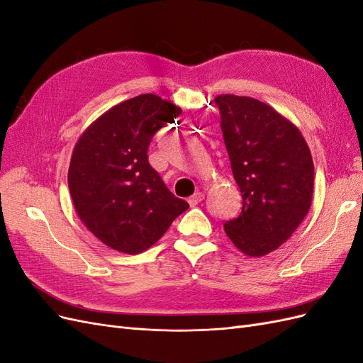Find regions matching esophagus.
<instances>
[{
	"label": "esophagus",
	"mask_w": 363,
	"mask_h": 363,
	"mask_svg": "<svg viewBox=\"0 0 363 363\" xmlns=\"http://www.w3.org/2000/svg\"><path fill=\"white\" fill-rule=\"evenodd\" d=\"M203 199H204L203 192H195L192 196H189L188 203H189L191 206H196V204H199V203H201V201H203Z\"/></svg>",
	"instance_id": "obj_1"
}]
</instances>
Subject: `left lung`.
Listing matches in <instances>:
<instances>
[{"label": "left lung", "mask_w": 363, "mask_h": 363, "mask_svg": "<svg viewBox=\"0 0 363 363\" xmlns=\"http://www.w3.org/2000/svg\"><path fill=\"white\" fill-rule=\"evenodd\" d=\"M221 131L242 211L227 221L230 240L247 256L277 250L309 212L313 160L304 138L286 118L250 96L219 95Z\"/></svg>", "instance_id": "left-lung-1"}]
</instances>
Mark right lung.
Returning a JSON list of instances; mask_svg holds the SVG:
<instances>
[{
  "mask_svg": "<svg viewBox=\"0 0 363 363\" xmlns=\"http://www.w3.org/2000/svg\"><path fill=\"white\" fill-rule=\"evenodd\" d=\"M182 108L152 94L112 107L75 144L68 171L72 203L103 244L127 255L145 251L189 204L148 162L151 139Z\"/></svg>",
  "mask_w": 363,
  "mask_h": 363,
  "instance_id": "1",
  "label": "right lung"
}]
</instances>
